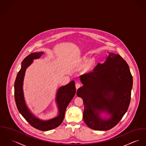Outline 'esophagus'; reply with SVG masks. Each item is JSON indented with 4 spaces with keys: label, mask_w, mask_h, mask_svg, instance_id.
Segmentation results:
<instances>
[{
    "label": "esophagus",
    "mask_w": 146,
    "mask_h": 146,
    "mask_svg": "<svg viewBox=\"0 0 146 146\" xmlns=\"http://www.w3.org/2000/svg\"><path fill=\"white\" fill-rule=\"evenodd\" d=\"M80 86H81V84H80V83H77L76 84V88L77 90L78 88H79Z\"/></svg>",
    "instance_id": "esophagus-1"
}]
</instances>
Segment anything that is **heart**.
Listing matches in <instances>:
<instances>
[{
    "label": "heart",
    "mask_w": 146,
    "mask_h": 146,
    "mask_svg": "<svg viewBox=\"0 0 146 146\" xmlns=\"http://www.w3.org/2000/svg\"><path fill=\"white\" fill-rule=\"evenodd\" d=\"M82 60H83V61H84V62H86V61L88 60V58L86 57V56H84ZM94 63H95V60H94V59H92L90 60V61L88 62V63H87V64L86 68H87V69H90L91 68H92V67L94 66Z\"/></svg>",
    "instance_id": "heart-1"
}]
</instances>
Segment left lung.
I'll list each match as a JSON object with an SVG mask.
<instances>
[{
  "label": "left lung",
  "mask_w": 146,
  "mask_h": 146,
  "mask_svg": "<svg viewBox=\"0 0 146 146\" xmlns=\"http://www.w3.org/2000/svg\"><path fill=\"white\" fill-rule=\"evenodd\" d=\"M83 87L77 96L83 100V120L90 128L109 130L121 120L128 110L133 86V77L127 62L118 54L109 53L103 63L82 75ZM101 112L109 114L107 119Z\"/></svg>",
  "instance_id": "obj_1"
}]
</instances>
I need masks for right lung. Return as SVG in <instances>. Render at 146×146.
<instances>
[{
  "instance_id": "obj_1",
  "label": "right lung",
  "mask_w": 146,
  "mask_h": 146,
  "mask_svg": "<svg viewBox=\"0 0 146 146\" xmlns=\"http://www.w3.org/2000/svg\"><path fill=\"white\" fill-rule=\"evenodd\" d=\"M43 53V52L31 53L23 60L21 68L17 74L14 83V97L17 108L25 120L34 128L46 131L56 128L63 122L66 108L74 97L76 90L75 83L73 80L67 85L59 88L56 99L58 108V115L56 117L47 121H43L36 118L31 112L26 105L24 97L23 80L27 68L33 63L34 59L39 58Z\"/></svg>"
}]
</instances>
